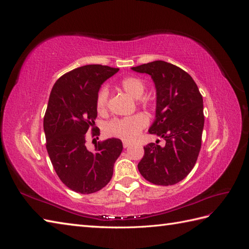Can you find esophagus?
Returning a JSON list of instances; mask_svg holds the SVG:
<instances>
[{
  "mask_svg": "<svg viewBox=\"0 0 249 249\" xmlns=\"http://www.w3.org/2000/svg\"><path fill=\"white\" fill-rule=\"evenodd\" d=\"M130 145H131V142H127V141H124V142H123V146H124V148L129 147Z\"/></svg>",
  "mask_w": 249,
  "mask_h": 249,
  "instance_id": "esophagus-1",
  "label": "esophagus"
}]
</instances>
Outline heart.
Listing matches in <instances>:
<instances>
[{"label": "heart", "mask_w": 249, "mask_h": 249, "mask_svg": "<svg viewBox=\"0 0 249 249\" xmlns=\"http://www.w3.org/2000/svg\"><path fill=\"white\" fill-rule=\"evenodd\" d=\"M124 91L132 96L133 99H140L145 91V85L139 78L126 77L120 82ZM109 91L107 88H102L96 95L95 107L100 114H105L108 111ZM147 124V118L142 113H137L129 117L115 118L106 125V134L112 137H117L123 140H134L138 137L140 132Z\"/></svg>", "instance_id": "b5f03b06"}]
</instances>
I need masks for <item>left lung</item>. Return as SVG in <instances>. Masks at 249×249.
Listing matches in <instances>:
<instances>
[{
    "mask_svg": "<svg viewBox=\"0 0 249 249\" xmlns=\"http://www.w3.org/2000/svg\"><path fill=\"white\" fill-rule=\"evenodd\" d=\"M132 70L148 73L155 82L156 119L148 133L166 141L163 147L155 143L144 146L139 172L155 185H175L197 160L205 124L202 96L190 74L177 65L157 60Z\"/></svg>",
    "mask_w": 249,
    "mask_h": 249,
    "instance_id": "8db88e82",
    "label": "left lung"
}]
</instances>
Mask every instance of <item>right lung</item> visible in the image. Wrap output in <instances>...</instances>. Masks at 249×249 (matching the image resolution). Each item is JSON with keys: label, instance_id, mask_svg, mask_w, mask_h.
Wrapping results in <instances>:
<instances>
[{"label": "right lung", "instance_id": "right-lung-1", "mask_svg": "<svg viewBox=\"0 0 249 249\" xmlns=\"http://www.w3.org/2000/svg\"><path fill=\"white\" fill-rule=\"evenodd\" d=\"M119 69L101 64L78 67L60 77L53 87L43 117L47 150L61 182L71 190L90 194L100 191L113 176L123 143L111 138L86 147V133L97 131L95 100L101 85Z\"/></svg>", "mask_w": 249, "mask_h": 249}]
</instances>
